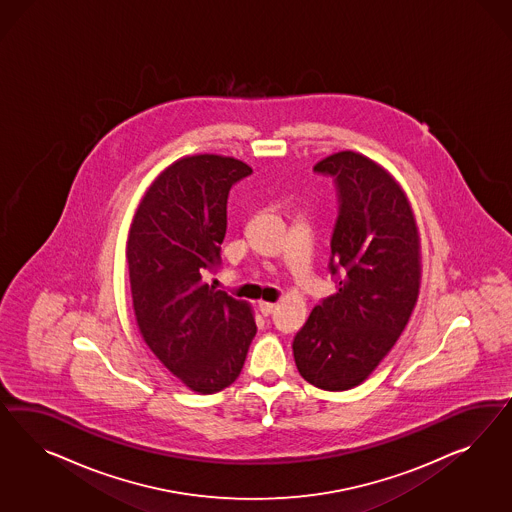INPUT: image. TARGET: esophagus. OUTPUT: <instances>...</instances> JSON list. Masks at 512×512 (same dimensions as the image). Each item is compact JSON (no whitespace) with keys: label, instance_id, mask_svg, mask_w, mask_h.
Wrapping results in <instances>:
<instances>
[{"label":"esophagus","instance_id":"1","mask_svg":"<svg viewBox=\"0 0 512 512\" xmlns=\"http://www.w3.org/2000/svg\"><path fill=\"white\" fill-rule=\"evenodd\" d=\"M274 308H276V304H272V302H264V300L259 302V311H261L263 315H270V313L274 311Z\"/></svg>","mask_w":512,"mask_h":512}]
</instances>
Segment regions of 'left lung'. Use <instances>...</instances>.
I'll return each instance as SVG.
<instances>
[{
    "mask_svg": "<svg viewBox=\"0 0 512 512\" xmlns=\"http://www.w3.org/2000/svg\"><path fill=\"white\" fill-rule=\"evenodd\" d=\"M313 171L334 178L340 214L330 272L340 285L293 341L296 368L313 387H358L387 357L417 304L420 236L396 178L358 152H338Z\"/></svg>",
    "mask_w": 512,
    "mask_h": 512,
    "instance_id": "1",
    "label": "left lung"
}]
</instances>
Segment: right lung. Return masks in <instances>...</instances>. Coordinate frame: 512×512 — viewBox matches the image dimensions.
Segmentation results:
<instances>
[{"label":"right lung","mask_w":512,"mask_h":512,"mask_svg":"<svg viewBox=\"0 0 512 512\" xmlns=\"http://www.w3.org/2000/svg\"><path fill=\"white\" fill-rule=\"evenodd\" d=\"M249 174L251 167L234 157H180L146 189L127 234L140 336L199 394L233 385L257 334L248 302L206 281L221 263L229 191Z\"/></svg>","instance_id":"1"}]
</instances>
